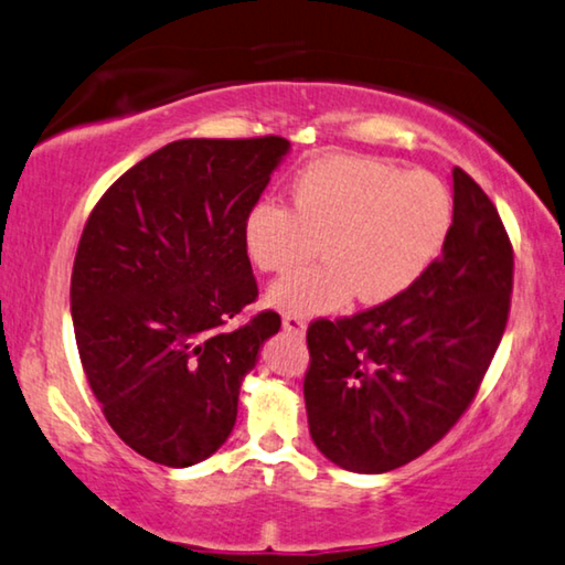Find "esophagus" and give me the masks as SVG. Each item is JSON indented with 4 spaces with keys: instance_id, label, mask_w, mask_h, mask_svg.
I'll use <instances>...</instances> for the list:
<instances>
[{
    "instance_id": "obj_1",
    "label": "esophagus",
    "mask_w": 565,
    "mask_h": 565,
    "mask_svg": "<svg viewBox=\"0 0 565 565\" xmlns=\"http://www.w3.org/2000/svg\"><path fill=\"white\" fill-rule=\"evenodd\" d=\"M282 328L288 333H292V335H306L308 323H306V318L298 316V312H285V316H282Z\"/></svg>"
}]
</instances>
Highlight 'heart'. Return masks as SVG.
Returning a JSON list of instances; mask_svg holds the SVG:
<instances>
[{"instance_id": "b5f03b06", "label": "heart", "mask_w": 565, "mask_h": 565, "mask_svg": "<svg viewBox=\"0 0 565 565\" xmlns=\"http://www.w3.org/2000/svg\"><path fill=\"white\" fill-rule=\"evenodd\" d=\"M452 196L429 171L369 156H320L295 173L290 206L263 196L242 222L259 273H285L318 249L326 259L277 280L267 300L285 312H331L359 295L381 306L427 275L452 230Z\"/></svg>"}]
</instances>
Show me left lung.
<instances>
[{"instance_id":"8db88e82","label":"left lung","mask_w":565,"mask_h":565,"mask_svg":"<svg viewBox=\"0 0 565 565\" xmlns=\"http://www.w3.org/2000/svg\"><path fill=\"white\" fill-rule=\"evenodd\" d=\"M452 230L398 298L308 328L310 437L333 465L379 475L422 457L467 412L505 333L513 245L490 196L452 171Z\"/></svg>"}]
</instances>
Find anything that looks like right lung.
Segmentation results:
<instances>
[{"instance_id": "add662e5", "label": "right lung", "mask_w": 565, "mask_h": 565, "mask_svg": "<svg viewBox=\"0 0 565 565\" xmlns=\"http://www.w3.org/2000/svg\"><path fill=\"white\" fill-rule=\"evenodd\" d=\"M290 149L280 136L184 138L113 181L85 222L71 277L83 371L108 424L163 467L214 455L239 384L280 331L257 300L242 222Z\"/></svg>"}]
</instances>
